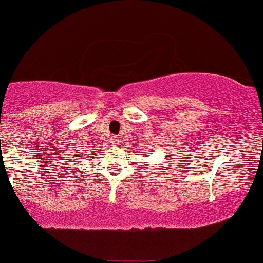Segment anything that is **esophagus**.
Returning a JSON list of instances; mask_svg holds the SVG:
<instances>
[{
  "label": "esophagus",
  "instance_id": "esophagus-1",
  "mask_svg": "<svg viewBox=\"0 0 263 263\" xmlns=\"http://www.w3.org/2000/svg\"><path fill=\"white\" fill-rule=\"evenodd\" d=\"M119 142H120V139H119V137H116V136H112L111 137V143L112 144H119Z\"/></svg>",
  "mask_w": 263,
  "mask_h": 263
}]
</instances>
